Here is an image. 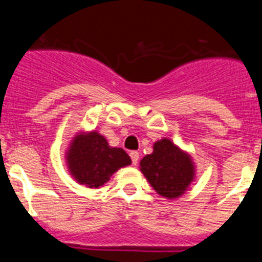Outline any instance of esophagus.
Listing matches in <instances>:
<instances>
[{"mask_svg":"<svg viewBox=\"0 0 262 262\" xmlns=\"http://www.w3.org/2000/svg\"><path fill=\"white\" fill-rule=\"evenodd\" d=\"M129 155H130L132 164H133V166H137V164H138V160H140V152L132 151Z\"/></svg>","mask_w":262,"mask_h":262,"instance_id":"34e87169","label":"esophagus"}]
</instances>
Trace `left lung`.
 Here are the masks:
<instances>
[{
  "label": "left lung",
  "mask_w": 262,
  "mask_h": 262,
  "mask_svg": "<svg viewBox=\"0 0 262 262\" xmlns=\"http://www.w3.org/2000/svg\"><path fill=\"white\" fill-rule=\"evenodd\" d=\"M140 166L151 187L166 199L183 194L194 175L189 155L166 138L154 143L152 154L146 155Z\"/></svg>",
  "instance_id": "8db88e82"
}]
</instances>
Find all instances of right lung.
I'll use <instances>...</instances> for the list:
<instances>
[{
    "mask_svg": "<svg viewBox=\"0 0 262 262\" xmlns=\"http://www.w3.org/2000/svg\"><path fill=\"white\" fill-rule=\"evenodd\" d=\"M67 158L75 180L89 188L102 187L117 169L132 163L122 148L108 146L107 140L96 132L75 137Z\"/></svg>",
    "mask_w": 262,
    "mask_h": 262,
    "instance_id": "obj_1",
    "label": "right lung"
}]
</instances>
